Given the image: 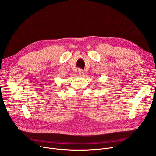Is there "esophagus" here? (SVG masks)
<instances>
[{
    "label": "esophagus",
    "mask_w": 156,
    "mask_h": 156,
    "mask_svg": "<svg viewBox=\"0 0 156 156\" xmlns=\"http://www.w3.org/2000/svg\"><path fill=\"white\" fill-rule=\"evenodd\" d=\"M78 73H79V75H81V76H83V75H84V72L81 69H79V71H78Z\"/></svg>",
    "instance_id": "1"
}]
</instances>
